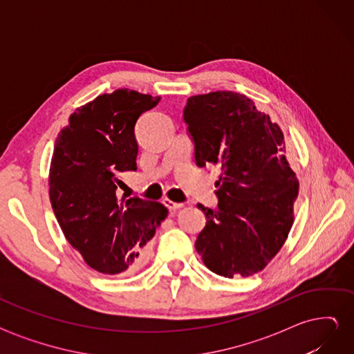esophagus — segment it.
Masks as SVG:
<instances>
[{
	"label": "esophagus",
	"mask_w": 354,
	"mask_h": 354,
	"mask_svg": "<svg viewBox=\"0 0 354 354\" xmlns=\"http://www.w3.org/2000/svg\"><path fill=\"white\" fill-rule=\"evenodd\" d=\"M164 205L169 209V211H177V209H180V208H183V203H178V202H173V201H169V199H164Z\"/></svg>",
	"instance_id": "obj_1"
}]
</instances>
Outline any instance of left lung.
<instances>
[{
    "label": "left lung",
    "mask_w": 354,
    "mask_h": 354,
    "mask_svg": "<svg viewBox=\"0 0 354 354\" xmlns=\"http://www.w3.org/2000/svg\"><path fill=\"white\" fill-rule=\"evenodd\" d=\"M183 120L196 165L221 169L217 207L198 203L207 218L195 242L203 264L224 277L263 270L292 227L298 195L279 125L233 91L187 99Z\"/></svg>",
    "instance_id": "obj_1"
}]
</instances>
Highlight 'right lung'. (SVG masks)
Listing matches in <instances>:
<instances>
[{
    "instance_id": "1",
    "label": "right lung",
    "mask_w": 354,
    "mask_h": 354,
    "mask_svg": "<svg viewBox=\"0 0 354 354\" xmlns=\"http://www.w3.org/2000/svg\"><path fill=\"white\" fill-rule=\"evenodd\" d=\"M160 97L121 88L81 106L59 133L50 167V202L68 242L91 269L131 273L146 260L167 208L116 196L120 176L137 169V120Z\"/></svg>"
}]
</instances>
